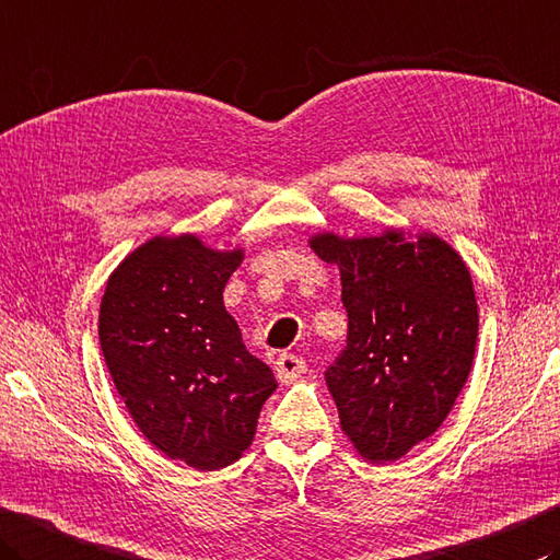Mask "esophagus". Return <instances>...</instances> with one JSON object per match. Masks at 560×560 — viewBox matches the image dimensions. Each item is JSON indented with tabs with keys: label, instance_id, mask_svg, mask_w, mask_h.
<instances>
[{
	"label": "esophagus",
	"instance_id": "1",
	"mask_svg": "<svg viewBox=\"0 0 560 560\" xmlns=\"http://www.w3.org/2000/svg\"><path fill=\"white\" fill-rule=\"evenodd\" d=\"M273 371H277V378L281 383H293L295 378H301L305 374V361L295 354H281Z\"/></svg>",
	"mask_w": 560,
	"mask_h": 560
}]
</instances>
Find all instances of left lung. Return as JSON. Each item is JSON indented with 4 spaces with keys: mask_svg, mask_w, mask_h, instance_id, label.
Segmentation results:
<instances>
[{
    "mask_svg": "<svg viewBox=\"0 0 560 560\" xmlns=\"http://www.w3.org/2000/svg\"><path fill=\"white\" fill-rule=\"evenodd\" d=\"M337 265L349 315L345 354L327 369L339 424L369 464L398 462L440 430L474 366L476 289L464 257L434 233H315Z\"/></svg>",
    "mask_w": 560,
    "mask_h": 560,
    "instance_id": "left-lung-1",
    "label": "left lung"
}]
</instances>
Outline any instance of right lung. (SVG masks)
Wrapping results in <instances>:
<instances>
[{"mask_svg": "<svg viewBox=\"0 0 560 560\" xmlns=\"http://www.w3.org/2000/svg\"><path fill=\"white\" fill-rule=\"evenodd\" d=\"M243 259V247L215 249L194 233L155 235L120 259L98 308V342L130 418L164 456L199 470L247 452L277 390L223 303Z\"/></svg>", "mask_w": 560, "mask_h": 560, "instance_id": "add662e5", "label": "right lung"}]
</instances>
